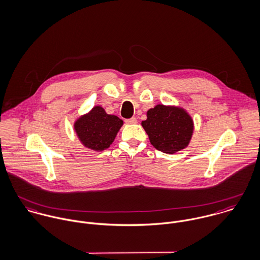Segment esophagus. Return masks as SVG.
<instances>
[{
	"label": "esophagus",
	"mask_w": 260,
	"mask_h": 260,
	"mask_svg": "<svg viewBox=\"0 0 260 260\" xmlns=\"http://www.w3.org/2000/svg\"><path fill=\"white\" fill-rule=\"evenodd\" d=\"M124 121H125V123H127V124H133V123H137L138 119H137V117H131V118H128V119H125Z\"/></svg>",
	"instance_id": "obj_1"
}]
</instances>
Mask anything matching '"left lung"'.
<instances>
[{
    "label": "left lung",
    "mask_w": 260,
    "mask_h": 260,
    "mask_svg": "<svg viewBox=\"0 0 260 260\" xmlns=\"http://www.w3.org/2000/svg\"><path fill=\"white\" fill-rule=\"evenodd\" d=\"M142 125L156 150L174 154L185 149L193 134V120L182 108L158 104L151 108Z\"/></svg>",
    "instance_id": "left-lung-1"
}]
</instances>
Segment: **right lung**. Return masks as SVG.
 <instances>
[{
    "mask_svg": "<svg viewBox=\"0 0 260 260\" xmlns=\"http://www.w3.org/2000/svg\"><path fill=\"white\" fill-rule=\"evenodd\" d=\"M122 123L117 116L107 114L102 106H95L89 113L76 120L74 129L86 148L104 151L114 141Z\"/></svg>",
    "mask_w": 260,
    "mask_h": 260,
    "instance_id": "obj_1",
    "label": "right lung"
}]
</instances>
